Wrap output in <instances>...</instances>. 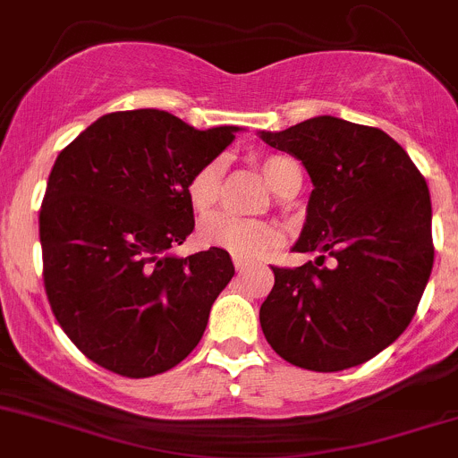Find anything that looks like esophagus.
<instances>
[{"label":"esophagus","instance_id":"esophagus-1","mask_svg":"<svg viewBox=\"0 0 458 458\" xmlns=\"http://www.w3.org/2000/svg\"><path fill=\"white\" fill-rule=\"evenodd\" d=\"M233 265H236V269H238V274H242V272H247V269L251 267V260H247V259H242V256H233Z\"/></svg>","mask_w":458,"mask_h":458}]
</instances>
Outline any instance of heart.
<instances>
[{"instance_id": "b5f03b06", "label": "heart", "mask_w": 458, "mask_h": 458, "mask_svg": "<svg viewBox=\"0 0 458 458\" xmlns=\"http://www.w3.org/2000/svg\"><path fill=\"white\" fill-rule=\"evenodd\" d=\"M260 173L272 191L281 193L294 177H301L297 161L283 155H267L259 161ZM222 166L220 159L204 164L193 173L186 186L191 207L198 213H208L220 199L222 189ZM199 241L207 247L225 250L242 259H256L267 251L276 250L283 241V233L276 225L265 220H245V217L232 216V213H213L204 217L199 225Z\"/></svg>"}]
</instances>
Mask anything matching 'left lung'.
I'll list each match as a JSON object with an SVG mask.
<instances>
[{
	"instance_id": "1",
	"label": "left lung",
	"mask_w": 458,
	"mask_h": 458,
	"mask_svg": "<svg viewBox=\"0 0 458 458\" xmlns=\"http://www.w3.org/2000/svg\"><path fill=\"white\" fill-rule=\"evenodd\" d=\"M259 137L301 159L310 175L292 250L317 254L301 267H272L274 287L260 306L265 339L308 371L360 367L404 333L432 274L425 177L389 134L337 116Z\"/></svg>"
}]
</instances>
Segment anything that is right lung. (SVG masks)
I'll return each instance as SVG.
<instances>
[{
	"mask_svg": "<svg viewBox=\"0 0 458 458\" xmlns=\"http://www.w3.org/2000/svg\"><path fill=\"white\" fill-rule=\"evenodd\" d=\"M241 128L195 130L164 110L112 112L58 155L40 208L51 310L98 367L164 373L198 346L233 263L175 256L195 226L186 186Z\"/></svg>",
	"mask_w": 458,
	"mask_h": 458,
	"instance_id": "add662e5",
	"label": "right lung"
}]
</instances>
